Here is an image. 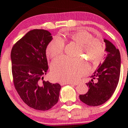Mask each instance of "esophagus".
<instances>
[{
  "mask_svg": "<svg viewBox=\"0 0 128 128\" xmlns=\"http://www.w3.org/2000/svg\"><path fill=\"white\" fill-rule=\"evenodd\" d=\"M78 83H73V82H62L60 83V85H64V84H72V85H78Z\"/></svg>",
  "mask_w": 128,
  "mask_h": 128,
  "instance_id": "obj_1",
  "label": "esophagus"
}]
</instances>
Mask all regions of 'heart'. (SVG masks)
Returning <instances> with one entry per match:
<instances>
[{
  "mask_svg": "<svg viewBox=\"0 0 128 128\" xmlns=\"http://www.w3.org/2000/svg\"><path fill=\"white\" fill-rule=\"evenodd\" d=\"M67 40L79 45L77 57H80L83 54L94 64L100 62L104 54L102 42L94 38L87 31L81 30L66 33L61 38L56 36L53 38L47 45L46 55L52 59L60 55L64 50V42ZM51 69L52 74L57 81L74 82L86 72L88 66L80 58L73 59L61 56L54 61Z\"/></svg>",
  "mask_w": 128,
  "mask_h": 128,
  "instance_id": "1",
  "label": "heart"
}]
</instances>
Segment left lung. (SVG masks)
Listing matches in <instances>:
<instances>
[{
  "mask_svg": "<svg viewBox=\"0 0 128 128\" xmlns=\"http://www.w3.org/2000/svg\"><path fill=\"white\" fill-rule=\"evenodd\" d=\"M104 41L107 52L106 59L91 77L92 79L86 83L89 87L87 93L79 96L81 101L89 106H98L107 101L114 92L120 80V50L108 40L104 39ZM94 79H96V82Z\"/></svg>",
  "mask_w": 128,
  "mask_h": 128,
  "instance_id": "obj_1",
  "label": "left lung"
}]
</instances>
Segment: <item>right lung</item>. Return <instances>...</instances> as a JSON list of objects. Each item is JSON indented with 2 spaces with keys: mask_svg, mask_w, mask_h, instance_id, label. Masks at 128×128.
<instances>
[{
  "mask_svg": "<svg viewBox=\"0 0 128 128\" xmlns=\"http://www.w3.org/2000/svg\"><path fill=\"white\" fill-rule=\"evenodd\" d=\"M52 40L45 30L28 32L11 51L13 83L18 95L30 107L40 111L51 108L58 101L60 85L44 80L48 69L46 49Z\"/></svg>",
  "mask_w": 128,
  "mask_h": 128,
  "instance_id": "1",
  "label": "right lung"
}]
</instances>
